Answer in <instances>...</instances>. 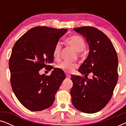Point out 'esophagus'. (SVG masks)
Here are the masks:
<instances>
[{
    "mask_svg": "<svg viewBox=\"0 0 126 126\" xmlns=\"http://www.w3.org/2000/svg\"><path fill=\"white\" fill-rule=\"evenodd\" d=\"M66 79H70V76L66 75Z\"/></svg>",
    "mask_w": 126,
    "mask_h": 126,
    "instance_id": "obj_1",
    "label": "esophagus"
}]
</instances>
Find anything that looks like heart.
<instances>
[{
	"label": "heart",
	"instance_id": "b5f03b06",
	"mask_svg": "<svg viewBox=\"0 0 126 126\" xmlns=\"http://www.w3.org/2000/svg\"><path fill=\"white\" fill-rule=\"evenodd\" d=\"M66 42L77 52L82 51L85 47V42L84 39L81 37L77 35L70 36L66 39ZM61 50V44L58 43L53 49V56L55 59H58L60 58ZM77 67L78 65L76 63H69L66 61H63L57 65V68L59 69L68 73H71Z\"/></svg>",
	"mask_w": 126,
	"mask_h": 126
}]
</instances>
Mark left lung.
Here are the masks:
<instances>
[{
	"instance_id": "obj_1",
	"label": "left lung",
	"mask_w": 126,
	"mask_h": 126,
	"mask_svg": "<svg viewBox=\"0 0 126 126\" xmlns=\"http://www.w3.org/2000/svg\"><path fill=\"white\" fill-rule=\"evenodd\" d=\"M85 38L89 45V54L78 71L85 79L72 75L70 90L72 102L82 112L94 113L107 104L118 81V59L111 41L100 30L83 26L73 29ZM93 78L87 77L89 73Z\"/></svg>"
}]
</instances>
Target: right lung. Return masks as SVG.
I'll return each mask as SVG.
<instances>
[{
    "instance_id": "obj_1",
    "label": "right lung",
    "mask_w": 126,
    "mask_h": 126,
    "mask_svg": "<svg viewBox=\"0 0 126 126\" xmlns=\"http://www.w3.org/2000/svg\"><path fill=\"white\" fill-rule=\"evenodd\" d=\"M68 29L41 26L31 29L15 43L9 60L11 84L17 99L32 111L49 108L65 79L63 70L54 68L50 76L40 75L43 68L53 69V49Z\"/></svg>"
}]
</instances>
